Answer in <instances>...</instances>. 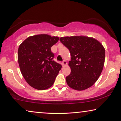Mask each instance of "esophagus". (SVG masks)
Listing matches in <instances>:
<instances>
[{"instance_id":"esophagus-1","label":"esophagus","mask_w":121,"mask_h":121,"mask_svg":"<svg viewBox=\"0 0 121 121\" xmlns=\"http://www.w3.org/2000/svg\"><path fill=\"white\" fill-rule=\"evenodd\" d=\"M67 64V61H65V60L63 61V62H62V65L63 66H66V65Z\"/></svg>"}]
</instances>
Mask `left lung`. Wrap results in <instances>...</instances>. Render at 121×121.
Wrapping results in <instances>:
<instances>
[{
	"label": "left lung",
	"mask_w": 121,
	"mask_h": 121,
	"mask_svg": "<svg viewBox=\"0 0 121 121\" xmlns=\"http://www.w3.org/2000/svg\"><path fill=\"white\" fill-rule=\"evenodd\" d=\"M61 43L69 49L70 74L66 78L69 87L76 91L91 87L98 80L105 61V49L98 40L85 36H65Z\"/></svg>",
	"instance_id": "obj_1"
}]
</instances>
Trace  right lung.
<instances>
[{"label":"right lung","mask_w":121,"mask_h":121,"mask_svg":"<svg viewBox=\"0 0 121 121\" xmlns=\"http://www.w3.org/2000/svg\"><path fill=\"white\" fill-rule=\"evenodd\" d=\"M57 36L38 34L27 38L19 46L18 61L23 77L32 87L45 90L53 85L62 66L53 60L51 48Z\"/></svg>","instance_id":"1"}]
</instances>
